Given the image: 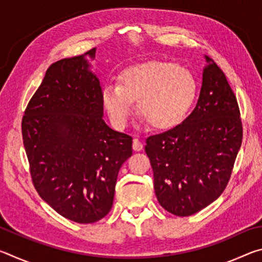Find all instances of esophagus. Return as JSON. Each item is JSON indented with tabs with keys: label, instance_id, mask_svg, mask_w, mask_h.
Listing matches in <instances>:
<instances>
[{
	"label": "esophagus",
	"instance_id": "obj_1",
	"mask_svg": "<svg viewBox=\"0 0 262 262\" xmlns=\"http://www.w3.org/2000/svg\"><path fill=\"white\" fill-rule=\"evenodd\" d=\"M133 149H134L135 151H140V150L143 149V143H142L139 139H134L133 140Z\"/></svg>",
	"mask_w": 262,
	"mask_h": 262
}]
</instances>
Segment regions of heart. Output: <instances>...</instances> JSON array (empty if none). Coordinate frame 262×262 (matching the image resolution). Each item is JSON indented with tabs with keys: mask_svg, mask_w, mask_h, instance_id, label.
Returning a JSON list of instances; mask_svg holds the SVG:
<instances>
[{
	"mask_svg": "<svg viewBox=\"0 0 262 262\" xmlns=\"http://www.w3.org/2000/svg\"><path fill=\"white\" fill-rule=\"evenodd\" d=\"M119 85H107L101 101L111 120L123 128L139 111L157 129L180 125L192 110L198 95V81L189 69L172 62L150 61L132 66L119 75Z\"/></svg>",
	"mask_w": 262,
	"mask_h": 262,
	"instance_id": "heart-1",
	"label": "heart"
}]
</instances>
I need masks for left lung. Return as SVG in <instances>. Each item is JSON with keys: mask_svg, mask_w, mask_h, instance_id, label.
<instances>
[{"mask_svg": "<svg viewBox=\"0 0 262 262\" xmlns=\"http://www.w3.org/2000/svg\"><path fill=\"white\" fill-rule=\"evenodd\" d=\"M205 57L193 112L180 125L145 141L157 200L180 217L200 211L223 193L243 140L236 96L224 73Z\"/></svg>", "mask_w": 262, "mask_h": 262, "instance_id": "1", "label": "left lung"}]
</instances>
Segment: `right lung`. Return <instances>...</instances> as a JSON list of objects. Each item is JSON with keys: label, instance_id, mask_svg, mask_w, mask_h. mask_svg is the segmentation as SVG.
<instances>
[{"label": "right lung", "instance_id": "add662e5", "mask_svg": "<svg viewBox=\"0 0 262 262\" xmlns=\"http://www.w3.org/2000/svg\"><path fill=\"white\" fill-rule=\"evenodd\" d=\"M96 48L47 69L21 120L30 172L38 194L57 214L95 223L113 205L119 170L132 137L104 121L101 88L90 70Z\"/></svg>", "mask_w": 262, "mask_h": 262}]
</instances>
